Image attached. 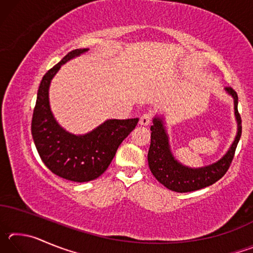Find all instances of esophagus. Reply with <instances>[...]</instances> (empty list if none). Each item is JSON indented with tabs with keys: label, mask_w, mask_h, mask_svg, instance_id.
<instances>
[{
	"label": "esophagus",
	"mask_w": 253,
	"mask_h": 253,
	"mask_svg": "<svg viewBox=\"0 0 253 253\" xmlns=\"http://www.w3.org/2000/svg\"><path fill=\"white\" fill-rule=\"evenodd\" d=\"M151 121H152L151 115L144 114L143 116H140V118H139V125L140 126H147V125H149V124H151Z\"/></svg>",
	"instance_id": "1"
}]
</instances>
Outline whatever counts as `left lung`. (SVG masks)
I'll return each instance as SVG.
<instances>
[{"label":"left lung","instance_id":"left-lung-1","mask_svg":"<svg viewBox=\"0 0 253 253\" xmlns=\"http://www.w3.org/2000/svg\"><path fill=\"white\" fill-rule=\"evenodd\" d=\"M225 91L232 96L234 100V115L238 123V131L225 155L211 165L191 169L175 160L170 151L169 135L166 132L163 118L156 116L153 119V125L151 126V146L147 155L148 166L157 181L169 190L178 193L201 190L217 182L228 172L241 137L242 126L241 117L238 111L237 92L231 87H226Z\"/></svg>","mask_w":253,"mask_h":253}]
</instances>
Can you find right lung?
Segmentation results:
<instances>
[{
	"mask_svg": "<svg viewBox=\"0 0 253 253\" xmlns=\"http://www.w3.org/2000/svg\"><path fill=\"white\" fill-rule=\"evenodd\" d=\"M87 51L72 50L43 76L31 124L34 144L44 165L58 176L78 183L99 177L108 169L119 145L138 123V118L108 119L88 134L74 135L55 121L49 104L51 80L60 67Z\"/></svg>",
	"mask_w": 253,
	"mask_h": 253,
	"instance_id": "1",
	"label": "right lung"
}]
</instances>
